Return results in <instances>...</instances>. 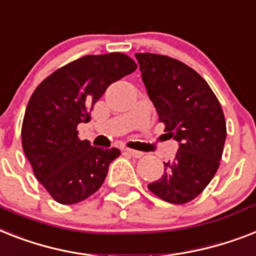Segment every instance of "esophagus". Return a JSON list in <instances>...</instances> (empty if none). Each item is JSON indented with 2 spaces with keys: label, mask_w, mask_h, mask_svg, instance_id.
Wrapping results in <instances>:
<instances>
[{
  "label": "esophagus",
  "mask_w": 256,
  "mask_h": 256,
  "mask_svg": "<svg viewBox=\"0 0 256 256\" xmlns=\"http://www.w3.org/2000/svg\"><path fill=\"white\" fill-rule=\"evenodd\" d=\"M126 151H128V152L134 158H142L143 155H144V154L140 152V151H136V150H132V148H126Z\"/></svg>",
  "instance_id": "obj_1"
}]
</instances>
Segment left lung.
I'll return each mask as SVG.
<instances>
[{"label":"left lung","mask_w":256,"mask_h":256,"mask_svg":"<svg viewBox=\"0 0 256 256\" xmlns=\"http://www.w3.org/2000/svg\"><path fill=\"white\" fill-rule=\"evenodd\" d=\"M147 94L164 132L178 142L175 159L148 189L171 204L192 201L210 182L226 140L222 108L208 82L182 62L156 54H135Z\"/></svg>","instance_id":"8db88e82"}]
</instances>
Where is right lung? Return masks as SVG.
I'll return each instance as SVG.
<instances>
[{"label": "right lung", "mask_w": 256, "mask_h": 256, "mask_svg": "<svg viewBox=\"0 0 256 256\" xmlns=\"http://www.w3.org/2000/svg\"><path fill=\"white\" fill-rule=\"evenodd\" d=\"M136 64L121 52L88 55L55 70L35 89L22 124V146L35 178L54 200L80 202L97 192L120 150L93 147L78 139V126L90 120L110 84Z\"/></svg>", "instance_id": "right-lung-1"}]
</instances>
